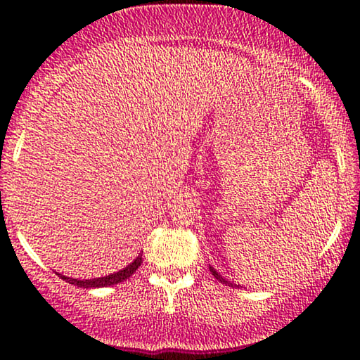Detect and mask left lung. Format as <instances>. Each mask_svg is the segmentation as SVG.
Segmentation results:
<instances>
[{"instance_id":"8db88e82","label":"left lung","mask_w":360,"mask_h":360,"mask_svg":"<svg viewBox=\"0 0 360 360\" xmlns=\"http://www.w3.org/2000/svg\"><path fill=\"white\" fill-rule=\"evenodd\" d=\"M210 271H212V274L214 276V278H217L218 281H220V283H223V284H229V286H232V288H238L240 286V284H233L232 281H229V279H225V278H221V274H218L217 271L213 269V267H210Z\"/></svg>"}]
</instances>
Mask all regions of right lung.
Segmentation results:
<instances>
[{"label":"right lung","instance_id":"obj_1","mask_svg":"<svg viewBox=\"0 0 360 360\" xmlns=\"http://www.w3.org/2000/svg\"><path fill=\"white\" fill-rule=\"evenodd\" d=\"M140 264H142V254H139V257H135L134 262L128 264V266L123 267L122 271L113 272V274L105 276V278L72 279V278H68V276H62V274H59V278L64 279L65 283L74 284V286H77V288H86V289H89V288H106V286H113V284H118V283H122V281L130 278V276L139 269Z\"/></svg>","mask_w":360,"mask_h":360}]
</instances>
